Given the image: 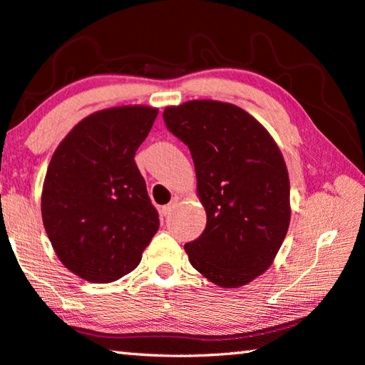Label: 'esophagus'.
Instances as JSON below:
<instances>
[{
    "label": "esophagus",
    "instance_id": "1",
    "mask_svg": "<svg viewBox=\"0 0 365 365\" xmlns=\"http://www.w3.org/2000/svg\"><path fill=\"white\" fill-rule=\"evenodd\" d=\"M178 200H180V197H178V196H174V197H172V201L169 202V205L163 207V214H164V215H169V214L172 212V209L175 207V205L178 202Z\"/></svg>",
    "mask_w": 365,
    "mask_h": 365
}]
</instances>
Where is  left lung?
<instances>
[{
    "label": "left lung",
    "mask_w": 365,
    "mask_h": 365,
    "mask_svg": "<svg viewBox=\"0 0 365 365\" xmlns=\"http://www.w3.org/2000/svg\"><path fill=\"white\" fill-rule=\"evenodd\" d=\"M169 130L190 148L206 228L185 245L193 267L222 288L267 270L287 237L289 178L275 140L232 103L193 100L164 109Z\"/></svg>",
    "instance_id": "left-lung-1"
}]
</instances>
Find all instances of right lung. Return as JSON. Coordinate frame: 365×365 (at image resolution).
I'll use <instances>...</instances> for the list:
<instances>
[{"label": "right lung", "instance_id": "right-lung-1", "mask_svg": "<svg viewBox=\"0 0 365 365\" xmlns=\"http://www.w3.org/2000/svg\"><path fill=\"white\" fill-rule=\"evenodd\" d=\"M158 108L117 106L86 115L49 160L41 219L53 250L72 274L91 283L137 267L159 217L135 164Z\"/></svg>", "mask_w": 365, "mask_h": 365}]
</instances>
